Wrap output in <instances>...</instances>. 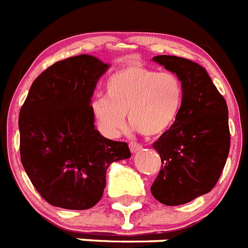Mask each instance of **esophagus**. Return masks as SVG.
Returning <instances> with one entry per match:
<instances>
[{"instance_id": "1", "label": "esophagus", "mask_w": 248, "mask_h": 248, "mask_svg": "<svg viewBox=\"0 0 248 248\" xmlns=\"http://www.w3.org/2000/svg\"><path fill=\"white\" fill-rule=\"evenodd\" d=\"M129 148H130V151L133 152V154H136V152H138L142 150V146H140V143H136V142H130Z\"/></svg>"}]
</instances>
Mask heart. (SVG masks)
Here are the masks:
<instances>
[{"instance_id":"b5f03b06","label":"heart","mask_w":248,"mask_h":248,"mask_svg":"<svg viewBox=\"0 0 248 248\" xmlns=\"http://www.w3.org/2000/svg\"><path fill=\"white\" fill-rule=\"evenodd\" d=\"M106 97L92 105L100 129L118 137L125 129V115L146 137L165 134L179 118L184 98L183 83L171 71H160L140 64H129L108 77Z\"/></svg>"}]
</instances>
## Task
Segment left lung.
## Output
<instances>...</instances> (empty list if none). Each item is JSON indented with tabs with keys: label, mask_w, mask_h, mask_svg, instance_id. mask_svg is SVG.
Here are the masks:
<instances>
[{
	"label": "left lung",
	"mask_w": 248,
	"mask_h": 248,
	"mask_svg": "<svg viewBox=\"0 0 248 248\" xmlns=\"http://www.w3.org/2000/svg\"><path fill=\"white\" fill-rule=\"evenodd\" d=\"M152 60L179 77L184 98L175 124L152 144L162 165L151 193L164 205H183L209 193L224 169L231 144L227 102L201 65L169 55Z\"/></svg>",
	"instance_id": "8db88e82"
}]
</instances>
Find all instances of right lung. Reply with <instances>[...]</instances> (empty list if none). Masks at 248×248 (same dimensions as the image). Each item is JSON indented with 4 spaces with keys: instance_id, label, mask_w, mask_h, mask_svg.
<instances>
[{
    "instance_id": "right-lung-1",
    "label": "right lung",
    "mask_w": 248,
    "mask_h": 248,
    "mask_svg": "<svg viewBox=\"0 0 248 248\" xmlns=\"http://www.w3.org/2000/svg\"><path fill=\"white\" fill-rule=\"evenodd\" d=\"M108 68L91 55L57 61L37 77L21 108V162L49 205L91 209L104 195L108 166L130 157L125 142L94 126L91 98Z\"/></svg>"
}]
</instances>
